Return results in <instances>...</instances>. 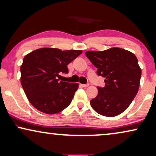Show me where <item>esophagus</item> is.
I'll use <instances>...</instances> for the list:
<instances>
[{
  "mask_svg": "<svg viewBox=\"0 0 156 156\" xmlns=\"http://www.w3.org/2000/svg\"><path fill=\"white\" fill-rule=\"evenodd\" d=\"M80 85H81V86H82V87H87L89 86V84H81Z\"/></svg>",
  "mask_w": 156,
  "mask_h": 156,
  "instance_id": "34e87169",
  "label": "esophagus"
}]
</instances>
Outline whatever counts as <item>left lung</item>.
Instances as JSON below:
<instances>
[{
	"label": "left lung",
	"instance_id": "obj_1",
	"mask_svg": "<svg viewBox=\"0 0 156 156\" xmlns=\"http://www.w3.org/2000/svg\"><path fill=\"white\" fill-rule=\"evenodd\" d=\"M86 56L105 77L104 87H98V95L91 107L98 114L113 117L129 107L137 94L141 69L137 57L129 51L113 48L104 51H87Z\"/></svg>",
	"mask_w": 156,
	"mask_h": 156
}]
</instances>
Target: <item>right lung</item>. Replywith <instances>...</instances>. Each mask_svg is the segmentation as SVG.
Masks as SVG:
<instances>
[{"label": "right lung", "instance_id": "obj_1", "mask_svg": "<svg viewBox=\"0 0 156 156\" xmlns=\"http://www.w3.org/2000/svg\"><path fill=\"white\" fill-rule=\"evenodd\" d=\"M82 52L44 48L25 55L20 67V82L36 109L55 114L69 105L79 84L60 81V74L69 72L67 65Z\"/></svg>", "mask_w": 156, "mask_h": 156}]
</instances>
